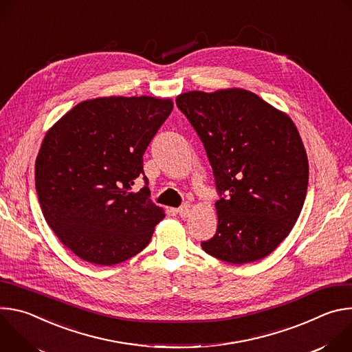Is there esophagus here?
Listing matches in <instances>:
<instances>
[{"label":"esophagus","mask_w":352,"mask_h":352,"mask_svg":"<svg viewBox=\"0 0 352 352\" xmlns=\"http://www.w3.org/2000/svg\"><path fill=\"white\" fill-rule=\"evenodd\" d=\"M177 213L182 217V219H185V217H188L189 216V213H190V205H188V204H184L182 206H179L178 209H177Z\"/></svg>","instance_id":"34e87169"}]
</instances>
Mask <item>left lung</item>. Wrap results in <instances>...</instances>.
Wrapping results in <instances>:
<instances>
[{
	"label": "left lung",
	"instance_id": "8db88e82",
	"mask_svg": "<svg viewBox=\"0 0 352 352\" xmlns=\"http://www.w3.org/2000/svg\"><path fill=\"white\" fill-rule=\"evenodd\" d=\"M177 107L202 140L220 199L206 254L232 265L266 258L302 210L309 178L294 122L252 91H188Z\"/></svg>",
	"mask_w": 352,
	"mask_h": 352
}]
</instances>
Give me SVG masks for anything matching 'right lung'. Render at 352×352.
Masks as SVG:
<instances>
[{"instance_id":"add662e5","label":"right lung","mask_w":352,"mask_h":352,"mask_svg":"<svg viewBox=\"0 0 352 352\" xmlns=\"http://www.w3.org/2000/svg\"><path fill=\"white\" fill-rule=\"evenodd\" d=\"M173 111L170 98L82 102L45 135L34 181L47 224L80 259L111 266L144 249L164 213L150 200L143 155ZM138 177L145 186L130 189Z\"/></svg>"}]
</instances>
